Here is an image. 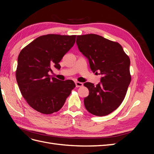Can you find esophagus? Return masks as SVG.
<instances>
[{
    "label": "esophagus",
    "instance_id": "esophagus-1",
    "mask_svg": "<svg viewBox=\"0 0 154 154\" xmlns=\"http://www.w3.org/2000/svg\"><path fill=\"white\" fill-rule=\"evenodd\" d=\"M75 85H76V87H83V83L79 82V81H76V82H75Z\"/></svg>",
    "mask_w": 154,
    "mask_h": 154
}]
</instances>
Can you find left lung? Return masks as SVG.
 Returning a JSON list of instances; mask_svg holds the SVG:
<instances>
[{
	"label": "left lung",
	"instance_id": "1",
	"mask_svg": "<svg viewBox=\"0 0 154 154\" xmlns=\"http://www.w3.org/2000/svg\"><path fill=\"white\" fill-rule=\"evenodd\" d=\"M76 43L89 60L91 70H99V74L103 76L96 86L89 82L84 83L89 91V96L84 99L85 106L93 115H108L125 98L131 81L130 58L119 43L97 34L77 35Z\"/></svg>",
	"mask_w": 154,
	"mask_h": 154
}]
</instances>
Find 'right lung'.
I'll use <instances>...</instances> for the list:
<instances>
[{"label":"right lung","instance_id":"obj_1","mask_svg":"<svg viewBox=\"0 0 154 154\" xmlns=\"http://www.w3.org/2000/svg\"><path fill=\"white\" fill-rule=\"evenodd\" d=\"M76 35L47 34L35 39L20 52L16 78L22 97L32 109L50 114L60 110L75 87L72 80L51 77L53 67L73 46Z\"/></svg>","mask_w":154,"mask_h":154}]
</instances>
